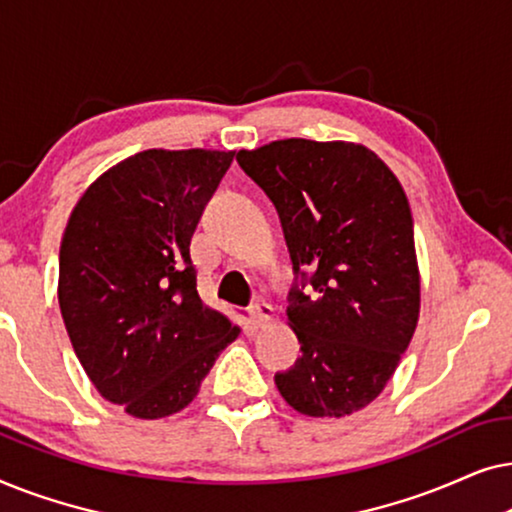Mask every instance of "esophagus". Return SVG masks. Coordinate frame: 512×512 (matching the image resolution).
Instances as JSON below:
<instances>
[{
  "instance_id": "34e87169",
  "label": "esophagus",
  "mask_w": 512,
  "mask_h": 512,
  "mask_svg": "<svg viewBox=\"0 0 512 512\" xmlns=\"http://www.w3.org/2000/svg\"><path fill=\"white\" fill-rule=\"evenodd\" d=\"M249 312L258 326L270 324V321L275 319V310H272V305L265 303V300H256V303L249 307Z\"/></svg>"
}]
</instances>
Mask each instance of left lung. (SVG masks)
<instances>
[{"label":"left lung","mask_w":512,"mask_h":512,"mask_svg":"<svg viewBox=\"0 0 512 512\" xmlns=\"http://www.w3.org/2000/svg\"><path fill=\"white\" fill-rule=\"evenodd\" d=\"M237 163L275 205L293 272L303 277L286 307L303 356L275 375L279 394L300 415H352L387 387L419 319L415 230L401 181L352 142L279 139L242 149Z\"/></svg>","instance_id":"1"}]
</instances>
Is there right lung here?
I'll list each match as a JSON object with an SVG mask.
<instances>
[{
    "label": "right lung",
    "instance_id": "right-lung-1",
    "mask_svg": "<svg viewBox=\"0 0 512 512\" xmlns=\"http://www.w3.org/2000/svg\"><path fill=\"white\" fill-rule=\"evenodd\" d=\"M235 151L149 149L86 188L60 244L58 300L83 370L137 419L184 410L240 335L198 296L191 237Z\"/></svg>",
    "mask_w": 512,
    "mask_h": 512
}]
</instances>
